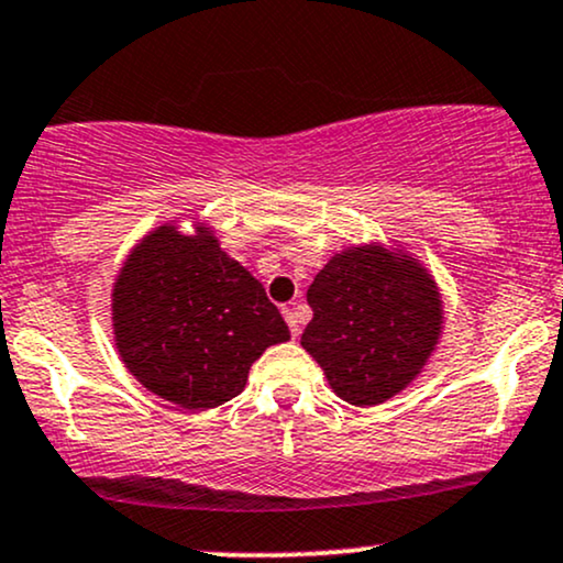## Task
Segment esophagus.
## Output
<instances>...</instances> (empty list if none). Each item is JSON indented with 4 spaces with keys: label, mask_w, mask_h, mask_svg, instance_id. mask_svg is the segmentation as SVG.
Here are the masks:
<instances>
[{
    "label": "esophagus",
    "mask_w": 563,
    "mask_h": 563,
    "mask_svg": "<svg viewBox=\"0 0 563 563\" xmlns=\"http://www.w3.org/2000/svg\"><path fill=\"white\" fill-rule=\"evenodd\" d=\"M283 318H286V322H288V328H290V335H299L301 333V325H299V314H296V309H290V307H286L283 309Z\"/></svg>",
    "instance_id": "1"
}]
</instances>
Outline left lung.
Here are the masks:
<instances>
[{
    "mask_svg": "<svg viewBox=\"0 0 563 563\" xmlns=\"http://www.w3.org/2000/svg\"><path fill=\"white\" fill-rule=\"evenodd\" d=\"M312 320L301 346L349 405H380L402 391L434 352L442 301L418 262L384 245L335 254L307 290Z\"/></svg>",
    "mask_w": 563,
    "mask_h": 563,
    "instance_id": "left-lung-1",
    "label": "left lung"
}]
</instances>
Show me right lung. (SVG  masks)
<instances>
[{
  "mask_svg": "<svg viewBox=\"0 0 563 563\" xmlns=\"http://www.w3.org/2000/svg\"><path fill=\"white\" fill-rule=\"evenodd\" d=\"M121 360L161 399L206 410L243 391L254 360L290 339L262 283L209 228L166 224L134 245L113 286Z\"/></svg>",
  "mask_w": 563,
  "mask_h": 563,
  "instance_id": "obj_1",
  "label": "right lung"
}]
</instances>
